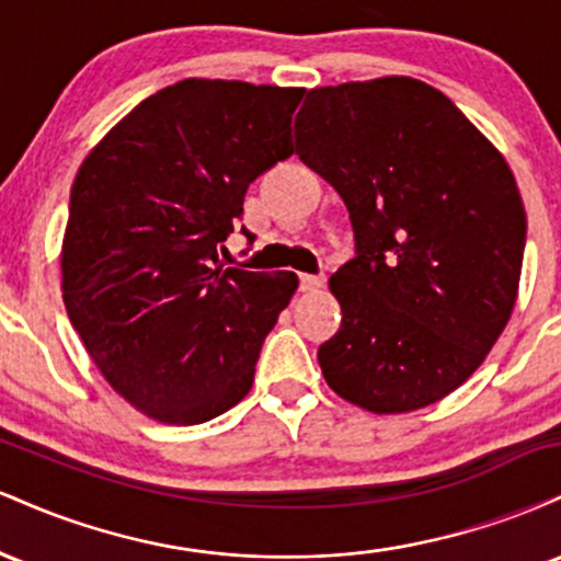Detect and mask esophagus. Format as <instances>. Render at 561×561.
<instances>
[{
    "instance_id": "obj_1",
    "label": "esophagus",
    "mask_w": 561,
    "mask_h": 561,
    "mask_svg": "<svg viewBox=\"0 0 561 561\" xmlns=\"http://www.w3.org/2000/svg\"><path fill=\"white\" fill-rule=\"evenodd\" d=\"M324 274H300V289L302 293H313V289L324 287Z\"/></svg>"
}]
</instances>
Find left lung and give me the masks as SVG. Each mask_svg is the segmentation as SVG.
<instances>
[{"instance_id": "1", "label": "left lung", "mask_w": 561, "mask_h": 561, "mask_svg": "<svg viewBox=\"0 0 561 561\" xmlns=\"http://www.w3.org/2000/svg\"><path fill=\"white\" fill-rule=\"evenodd\" d=\"M295 152L343 197L356 259L332 274L343 324L327 385L375 414L440 401L485 362L517 302L527 218L504 156L409 76L311 89Z\"/></svg>"}]
</instances>
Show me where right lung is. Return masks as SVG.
I'll return each instance as SVG.
<instances>
[{"label":"right lung","mask_w":561,"mask_h":561,"mask_svg":"<svg viewBox=\"0 0 561 561\" xmlns=\"http://www.w3.org/2000/svg\"><path fill=\"white\" fill-rule=\"evenodd\" d=\"M302 94L184 79L141 100L76 173L60 253L68 319L113 390L152 420L203 424L253 388L298 276L224 268L218 248L248 186L293 156Z\"/></svg>","instance_id":"1"}]
</instances>
